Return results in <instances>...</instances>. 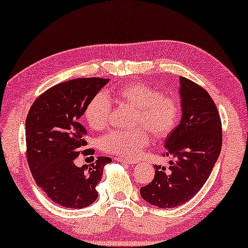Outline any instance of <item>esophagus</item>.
Here are the masks:
<instances>
[{"instance_id":"1","label":"esophagus","mask_w":248,"mask_h":248,"mask_svg":"<svg viewBox=\"0 0 248 248\" xmlns=\"http://www.w3.org/2000/svg\"><path fill=\"white\" fill-rule=\"evenodd\" d=\"M118 162H123L125 164H137L138 163V159H134V158H124V157H118L117 158Z\"/></svg>"}]
</instances>
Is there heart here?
Here are the masks:
<instances>
[{"label": "heart", "instance_id": "1", "mask_svg": "<svg viewBox=\"0 0 248 248\" xmlns=\"http://www.w3.org/2000/svg\"><path fill=\"white\" fill-rule=\"evenodd\" d=\"M110 99L135 108V124L146 126L159 139L169 137L182 117V104L175 95L162 94L145 83L129 82L110 89L107 95L99 93L91 99L84 117L94 130L103 129L109 121ZM145 128L110 131L101 139V148L109 154L135 157L149 144V134Z\"/></svg>", "mask_w": 248, "mask_h": 248}]
</instances>
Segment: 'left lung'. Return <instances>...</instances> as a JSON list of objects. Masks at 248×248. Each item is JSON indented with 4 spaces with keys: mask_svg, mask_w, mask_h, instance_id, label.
<instances>
[{
    "mask_svg": "<svg viewBox=\"0 0 248 248\" xmlns=\"http://www.w3.org/2000/svg\"><path fill=\"white\" fill-rule=\"evenodd\" d=\"M182 120L166 138L170 166L155 165L151 183L140 187L144 200L158 208L186 203L207 182L221 151L222 129L217 107L197 83L180 78Z\"/></svg>",
    "mask_w": 248,
    "mask_h": 248,
    "instance_id": "1",
    "label": "left lung"
}]
</instances>
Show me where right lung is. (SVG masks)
Listing matches in <instances>:
<instances>
[{
	"instance_id": "obj_1",
	"label": "right lung",
	"mask_w": 248,
	"mask_h": 248,
	"mask_svg": "<svg viewBox=\"0 0 248 248\" xmlns=\"http://www.w3.org/2000/svg\"><path fill=\"white\" fill-rule=\"evenodd\" d=\"M109 78L66 81L37 97L26 119L27 160L37 186L62 207L81 209L96 200L103 167L112 162L99 156L78 167L75 158L86 146V129L79 123L93 96ZM88 151V149H86Z\"/></svg>"
}]
</instances>
